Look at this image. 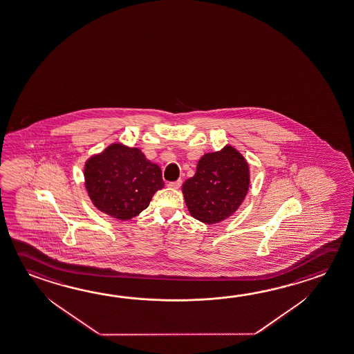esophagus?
I'll use <instances>...</instances> for the list:
<instances>
[{
	"instance_id": "1",
	"label": "esophagus",
	"mask_w": 354,
	"mask_h": 354,
	"mask_svg": "<svg viewBox=\"0 0 354 354\" xmlns=\"http://www.w3.org/2000/svg\"><path fill=\"white\" fill-rule=\"evenodd\" d=\"M181 180H178V181H173V183H169L168 186L170 187V189H179L180 186H181Z\"/></svg>"
}]
</instances>
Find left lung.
Wrapping results in <instances>:
<instances>
[{"mask_svg": "<svg viewBox=\"0 0 354 354\" xmlns=\"http://www.w3.org/2000/svg\"><path fill=\"white\" fill-rule=\"evenodd\" d=\"M250 186L248 162L239 150L226 144L223 149L198 159L195 175L183 184L187 210L206 225L221 223L234 215Z\"/></svg>", "mask_w": 354, "mask_h": 354, "instance_id": "1", "label": "left lung"}]
</instances>
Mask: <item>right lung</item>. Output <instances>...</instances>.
<instances>
[{
    "mask_svg": "<svg viewBox=\"0 0 354 354\" xmlns=\"http://www.w3.org/2000/svg\"><path fill=\"white\" fill-rule=\"evenodd\" d=\"M83 175L92 204L120 221L138 216L164 187L160 167L139 148L119 142L88 158Z\"/></svg>",
    "mask_w": 354,
    "mask_h": 354,
    "instance_id": "right-lung-1",
    "label": "right lung"
}]
</instances>
